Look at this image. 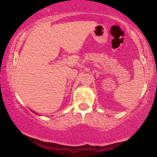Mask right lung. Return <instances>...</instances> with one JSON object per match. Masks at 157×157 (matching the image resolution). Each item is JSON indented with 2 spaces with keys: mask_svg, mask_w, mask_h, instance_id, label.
<instances>
[{
  "mask_svg": "<svg viewBox=\"0 0 157 157\" xmlns=\"http://www.w3.org/2000/svg\"><path fill=\"white\" fill-rule=\"evenodd\" d=\"M36 113V114H38V113Z\"/></svg>",
  "mask_w": 157,
  "mask_h": 157,
  "instance_id": "right-lung-1",
  "label": "right lung"
}]
</instances>
